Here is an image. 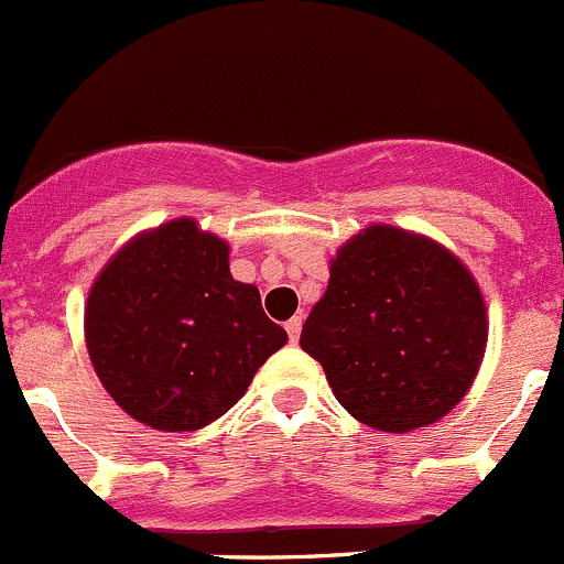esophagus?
<instances>
[{"instance_id": "34e87169", "label": "esophagus", "mask_w": 564, "mask_h": 564, "mask_svg": "<svg viewBox=\"0 0 564 564\" xmlns=\"http://www.w3.org/2000/svg\"><path fill=\"white\" fill-rule=\"evenodd\" d=\"M286 333H289V340H297L300 338V333H303V316H292L286 322Z\"/></svg>"}]
</instances>
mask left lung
<instances>
[{
  "instance_id": "8db88e82",
  "label": "left lung",
  "mask_w": 564,
  "mask_h": 564,
  "mask_svg": "<svg viewBox=\"0 0 564 564\" xmlns=\"http://www.w3.org/2000/svg\"><path fill=\"white\" fill-rule=\"evenodd\" d=\"M488 344L469 267L431 237L371 224L329 259L300 346L340 406L368 429L406 434L458 406Z\"/></svg>"
}]
</instances>
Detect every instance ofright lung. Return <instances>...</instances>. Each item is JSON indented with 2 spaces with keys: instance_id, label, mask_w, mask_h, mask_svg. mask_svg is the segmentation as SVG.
Instances as JSON below:
<instances>
[{
  "instance_id": "obj_1",
  "label": "right lung",
  "mask_w": 564,
  "mask_h": 564,
  "mask_svg": "<svg viewBox=\"0 0 564 564\" xmlns=\"http://www.w3.org/2000/svg\"><path fill=\"white\" fill-rule=\"evenodd\" d=\"M229 242L174 218L130 237L89 289L84 340L119 409L155 431L224 417L286 344L259 289L229 270Z\"/></svg>"
}]
</instances>
